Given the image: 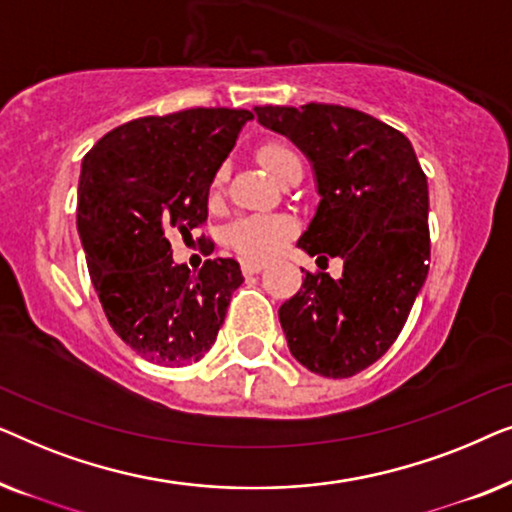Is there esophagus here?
Segmentation results:
<instances>
[{
    "label": "esophagus",
    "mask_w": 512,
    "mask_h": 512,
    "mask_svg": "<svg viewBox=\"0 0 512 512\" xmlns=\"http://www.w3.org/2000/svg\"><path fill=\"white\" fill-rule=\"evenodd\" d=\"M263 268H265V263H261V261H242L244 275H256V272H261Z\"/></svg>",
    "instance_id": "obj_1"
}]
</instances>
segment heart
<instances>
[{
	"label": "heart",
	"mask_w": 512,
	"mask_h": 512,
	"mask_svg": "<svg viewBox=\"0 0 512 512\" xmlns=\"http://www.w3.org/2000/svg\"><path fill=\"white\" fill-rule=\"evenodd\" d=\"M256 158L258 163H261L277 181L282 179L291 167H303L296 149L284 142L263 144L261 149H258ZM223 177H226V172L223 170L216 172L214 184H212L214 191H219L221 188ZM293 228H296L293 226V221L289 216H282V214L242 216V219L230 223L226 230V240L230 247H233L237 254H242L244 258L263 261V258L275 256L277 251L291 240Z\"/></svg>",
	"instance_id": "obj_1"
}]
</instances>
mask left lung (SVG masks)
Returning a JSON list of instances; mask_svg holds the SVG:
<instances>
[{"instance_id": "left-lung-1", "label": "left lung", "mask_w": 512, "mask_h": 512, "mask_svg": "<svg viewBox=\"0 0 512 512\" xmlns=\"http://www.w3.org/2000/svg\"><path fill=\"white\" fill-rule=\"evenodd\" d=\"M254 111L314 167L321 200L298 247L345 261L340 279L305 272L279 307L286 342L312 373L352 377L394 345L429 275L426 174L403 132L359 109L310 102Z\"/></svg>"}]
</instances>
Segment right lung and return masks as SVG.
<instances>
[{
    "label": "right lung",
    "mask_w": 512,
    "mask_h": 512,
    "mask_svg": "<svg viewBox=\"0 0 512 512\" xmlns=\"http://www.w3.org/2000/svg\"><path fill=\"white\" fill-rule=\"evenodd\" d=\"M251 118L223 107L144 116L83 158L76 226L97 298L118 338L158 366L200 361L244 282L235 258L177 265L167 235L207 221L214 174Z\"/></svg>",
    "instance_id": "right-lung-1"
}]
</instances>
